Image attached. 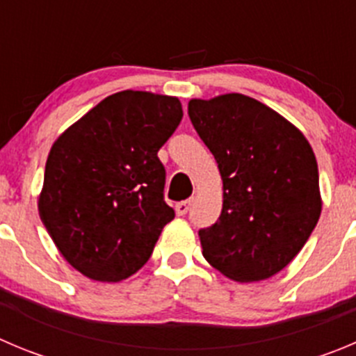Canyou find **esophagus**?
Here are the masks:
<instances>
[{"mask_svg":"<svg viewBox=\"0 0 356 356\" xmlns=\"http://www.w3.org/2000/svg\"><path fill=\"white\" fill-rule=\"evenodd\" d=\"M189 207H191V200L179 202V204L175 205V214H177V216H184L186 212L189 211Z\"/></svg>","mask_w":356,"mask_h":356,"instance_id":"1","label":"esophagus"}]
</instances>
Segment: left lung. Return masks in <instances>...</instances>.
<instances>
[{"label": "left lung", "mask_w": 356, "mask_h": 356, "mask_svg": "<svg viewBox=\"0 0 356 356\" xmlns=\"http://www.w3.org/2000/svg\"><path fill=\"white\" fill-rule=\"evenodd\" d=\"M188 114L223 179L221 216L198 232L204 258L237 283L272 277L320 219L313 147L288 119L241 92L189 99Z\"/></svg>", "instance_id": "1"}]
</instances>
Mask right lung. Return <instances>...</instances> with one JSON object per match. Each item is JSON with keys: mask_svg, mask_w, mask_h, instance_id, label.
<instances>
[{"mask_svg": "<svg viewBox=\"0 0 356 356\" xmlns=\"http://www.w3.org/2000/svg\"><path fill=\"white\" fill-rule=\"evenodd\" d=\"M181 119L175 96L126 89L102 99L52 144L40 219L86 277L119 283L140 270L174 219L163 200L158 151Z\"/></svg>", "mask_w": 356, "mask_h": 356, "instance_id": "add662e5", "label": "right lung"}]
</instances>
